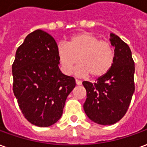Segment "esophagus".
Here are the masks:
<instances>
[{
  "label": "esophagus",
  "instance_id": "esophagus-1",
  "mask_svg": "<svg viewBox=\"0 0 147 147\" xmlns=\"http://www.w3.org/2000/svg\"><path fill=\"white\" fill-rule=\"evenodd\" d=\"M76 84L77 85H81V84H82V82H81V80H76Z\"/></svg>",
  "mask_w": 147,
  "mask_h": 147
}]
</instances>
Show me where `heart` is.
<instances>
[{
    "instance_id": "heart-1",
    "label": "heart",
    "mask_w": 147,
    "mask_h": 147,
    "mask_svg": "<svg viewBox=\"0 0 147 147\" xmlns=\"http://www.w3.org/2000/svg\"><path fill=\"white\" fill-rule=\"evenodd\" d=\"M57 55L65 74L72 73L79 62L80 65L77 67V73L80 76L89 75L92 78L105 76L111 68L115 60L112 45L87 32L72 36L67 44H58Z\"/></svg>"
}]
</instances>
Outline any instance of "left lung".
Masks as SVG:
<instances>
[{"label":"left lung","instance_id":"1","mask_svg":"<svg viewBox=\"0 0 147 147\" xmlns=\"http://www.w3.org/2000/svg\"><path fill=\"white\" fill-rule=\"evenodd\" d=\"M110 36L115 47L111 68L95 83H82L87 93L84 112L92 121L102 125L115 124L124 117L135 90V67L130 48L118 36L111 33Z\"/></svg>","mask_w":147,"mask_h":147}]
</instances>
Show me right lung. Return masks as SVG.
<instances>
[{"instance_id": "right-lung-1", "label": "right lung", "mask_w": 147, "mask_h": 147, "mask_svg": "<svg viewBox=\"0 0 147 147\" xmlns=\"http://www.w3.org/2000/svg\"><path fill=\"white\" fill-rule=\"evenodd\" d=\"M57 43L42 30L28 34L12 65L13 91L31 124L49 127L61 118L66 99L76 86L58 67Z\"/></svg>"}]
</instances>
